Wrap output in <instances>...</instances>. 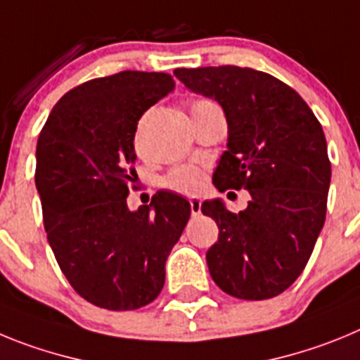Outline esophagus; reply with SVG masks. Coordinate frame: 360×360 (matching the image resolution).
I'll list each match as a JSON object with an SVG mask.
<instances>
[{
    "instance_id": "1",
    "label": "esophagus",
    "mask_w": 360,
    "mask_h": 360,
    "mask_svg": "<svg viewBox=\"0 0 360 360\" xmlns=\"http://www.w3.org/2000/svg\"><path fill=\"white\" fill-rule=\"evenodd\" d=\"M189 205H191V212H193V216H198L200 211H202V202H200V198H196V196L189 198Z\"/></svg>"
}]
</instances>
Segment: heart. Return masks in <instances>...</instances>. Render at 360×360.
<instances>
[{
	"instance_id": "heart-1",
	"label": "heart",
	"mask_w": 360,
	"mask_h": 360,
	"mask_svg": "<svg viewBox=\"0 0 360 360\" xmlns=\"http://www.w3.org/2000/svg\"><path fill=\"white\" fill-rule=\"evenodd\" d=\"M216 104L209 98L198 97L191 103V115L195 117L202 111L209 110V108H214ZM135 144L139 146V135L135 139ZM203 184V171L196 165H182V167H176L171 173L165 174L164 186L171 191H176L180 195H195L198 193L200 187Z\"/></svg>"
}]
</instances>
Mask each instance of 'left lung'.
Listing matches in <instances>:
<instances>
[{
  "mask_svg": "<svg viewBox=\"0 0 360 360\" xmlns=\"http://www.w3.org/2000/svg\"><path fill=\"white\" fill-rule=\"evenodd\" d=\"M174 75L227 117L216 189L250 193L238 214L221 200L202 203L219 229L207 250L212 281L232 297H276L303 272L326 218L332 165L319 120L297 91L259 70L225 65Z\"/></svg>",
  "mask_w": 360,
  "mask_h": 360,
  "instance_id": "obj_1",
  "label": "left lung"
}]
</instances>
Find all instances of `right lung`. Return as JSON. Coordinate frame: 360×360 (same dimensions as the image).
I'll list each match as a JSON object with an SVG mask.
<instances>
[{
  "label": "right lung",
  "mask_w": 360,
  "mask_h": 360,
  "mask_svg": "<svg viewBox=\"0 0 360 360\" xmlns=\"http://www.w3.org/2000/svg\"><path fill=\"white\" fill-rule=\"evenodd\" d=\"M173 88L162 72L91 79L59 98L37 139L49 243L73 290L95 307L136 310L155 301L189 221V202L167 191L135 212L126 202L136 176V124Z\"/></svg>",
  "instance_id": "1"
}]
</instances>
